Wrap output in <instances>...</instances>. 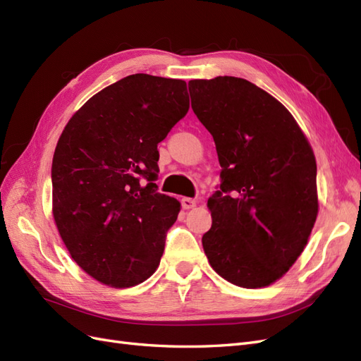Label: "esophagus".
<instances>
[{
	"label": "esophagus",
	"mask_w": 361,
	"mask_h": 361,
	"mask_svg": "<svg viewBox=\"0 0 361 361\" xmlns=\"http://www.w3.org/2000/svg\"><path fill=\"white\" fill-rule=\"evenodd\" d=\"M180 203H182L183 209H192V207L197 206V202H195L194 199H190V197H183V199L180 200Z\"/></svg>",
	"instance_id": "esophagus-1"
}]
</instances>
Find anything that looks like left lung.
<instances>
[{"label":"left lung","instance_id":"1","mask_svg":"<svg viewBox=\"0 0 361 361\" xmlns=\"http://www.w3.org/2000/svg\"><path fill=\"white\" fill-rule=\"evenodd\" d=\"M188 89L221 166L202 238L207 260L236 286H268L302 253L318 215L313 150L292 114L253 82L216 76Z\"/></svg>","mask_w":361,"mask_h":361}]
</instances>
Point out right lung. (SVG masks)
<instances>
[{
  "label": "right lung",
  "instance_id": "obj_1",
  "mask_svg": "<svg viewBox=\"0 0 361 361\" xmlns=\"http://www.w3.org/2000/svg\"><path fill=\"white\" fill-rule=\"evenodd\" d=\"M187 82L129 75L90 97L54 152L52 214L72 259L111 288L157 271L180 203L158 192V143L188 113Z\"/></svg>",
  "mask_w": 361,
  "mask_h": 361
}]
</instances>
